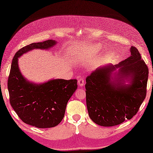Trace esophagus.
Returning <instances> with one entry per match:
<instances>
[{"label": "esophagus", "mask_w": 153, "mask_h": 153, "mask_svg": "<svg viewBox=\"0 0 153 153\" xmlns=\"http://www.w3.org/2000/svg\"><path fill=\"white\" fill-rule=\"evenodd\" d=\"M84 83H85V81H84V79L83 77H81L78 79V85L79 87H82L84 85Z\"/></svg>", "instance_id": "1"}]
</instances>
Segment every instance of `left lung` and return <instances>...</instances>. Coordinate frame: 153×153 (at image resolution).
<instances>
[{"label":"left lung","mask_w":153,"mask_h":153,"mask_svg":"<svg viewBox=\"0 0 153 153\" xmlns=\"http://www.w3.org/2000/svg\"><path fill=\"white\" fill-rule=\"evenodd\" d=\"M130 51L131 56L118 65L98 68L87 77V110L90 118L99 126H114L131 119L145 99L149 68L137 48L131 47ZM117 68L113 80L111 75ZM129 77L131 84H123Z\"/></svg>","instance_id":"obj_1"}]
</instances>
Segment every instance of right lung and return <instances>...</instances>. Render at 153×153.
Segmentation results:
<instances>
[{
  "label": "right lung",
  "mask_w": 153,
  "mask_h": 153,
  "mask_svg": "<svg viewBox=\"0 0 153 153\" xmlns=\"http://www.w3.org/2000/svg\"><path fill=\"white\" fill-rule=\"evenodd\" d=\"M53 40L33 43L19 49L12 60L8 79L10 103L19 118L38 128H53L63 119L67 103L77 88V79H53L42 84L27 82L19 71L18 58L33 48L48 49Z\"/></svg>",
  "instance_id": "obj_1"
}]
</instances>
